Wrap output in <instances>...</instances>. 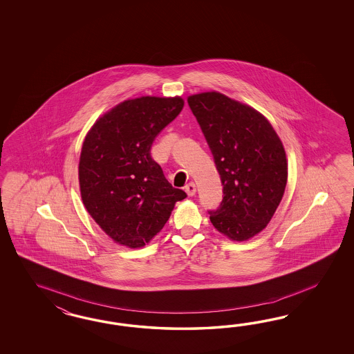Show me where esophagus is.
Instances as JSON below:
<instances>
[{"label":"esophagus","instance_id":"1","mask_svg":"<svg viewBox=\"0 0 354 354\" xmlns=\"http://www.w3.org/2000/svg\"><path fill=\"white\" fill-rule=\"evenodd\" d=\"M185 192H187L188 196H194L196 194V184L193 182L188 183L185 185Z\"/></svg>","mask_w":354,"mask_h":354}]
</instances>
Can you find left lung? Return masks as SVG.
<instances>
[{
    "label": "left lung",
    "instance_id": "obj_1",
    "mask_svg": "<svg viewBox=\"0 0 354 354\" xmlns=\"http://www.w3.org/2000/svg\"><path fill=\"white\" fill-rule=\"evenodd\" d=\"M187 101L223 185V201L210 221L227 239L247 241L266 228L283 198L288 179L283 142L263 114L223 93H196Z\"/></svg>",
    "mask_w": 354,
    "mask_h": 354
}]
</instances>
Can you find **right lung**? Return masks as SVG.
I'll list each match as a JSON object with an SVG mask.
<instances>
[{"mask_svg": "<svg viewBox=\"0 0 354 354\" xmlns=\"http://www.w3.org/2000/svg\"><path fill=\"white\" fill-rule=\"evenodd\" d=\"M180 96L129 98L107 110L86 132L79 188L86 212L114 243L142 248L187 194L166 180L150 157L156 136L178 117Z\"/></svg>", "mask_w": 354, "mask_h": 354, "instance_id": "add662e5", "label": "right lung"}]
</instances>
